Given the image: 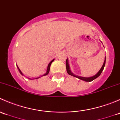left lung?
<instances>
[{"label": "left lung", "mask_w": 120, "mask_h": 120, "mask_svg": "<svg viewBox=\"0 0 120 120\" xmlns=\"http://www.w3.org/2000/svg\"><path fill=\"white\" fill-rule=\"evenodd\" d=\"M66 68H67V72L69 75H71V76H73V77H76V78H79V79H81V80H82V81H84L90 82V81H92L93 80L95 79L96 78H97L98 77H99V76H100V75L101 74V72L103 71V69H104V67H105V64H106V57H105V61H104V63H103V64L102 67H101V68L100 69V70L98 71V72H97V74H96L95 75L92 76V77H81V76L77 75H75L74 74L72 73V72L71 71V70H70V66H69V63H68V59H67V60H66Z\"/></svg>", "instance_id": "1"}]
</instances>
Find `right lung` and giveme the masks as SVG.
<instances>
[{
  "instance_id": "1",
  "label": "right lung",
  "mask_w": 120,
  "mask_h": 120,
  "mask_svg": "<svg viewBox=\"0 0 120 120\" xmlns=\"http://www.w3.org/2000/svg\"><path fill=\"white\" fill-rule=\"evenodd\" d=\"M54 59H53L51 61H50V63H49V64H48V68H47V70H46V73L45 74H43V75H42V76H41V77H42V76H45V75H47L48 74H49V71H50V65H51V64L52 63V62L53 61H54ZM17 68H18V69H19V71H20V74H21V75H23V74L22 73V72H21V70H20V68H19V67H18L17 66ZM40 77H38V78H34V79H38V78H39ZM29 79H31V78H28Z\"/></svg>"
}]
</instances>
